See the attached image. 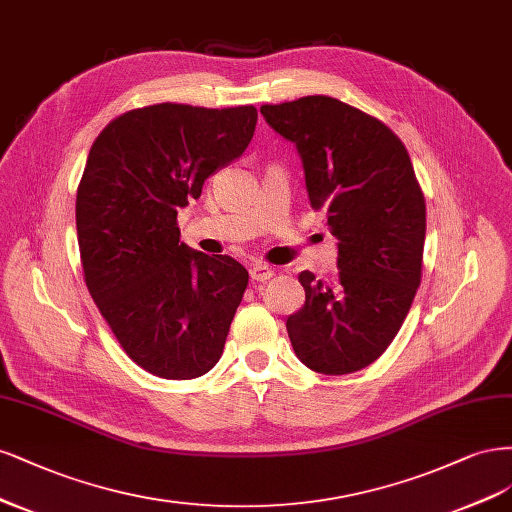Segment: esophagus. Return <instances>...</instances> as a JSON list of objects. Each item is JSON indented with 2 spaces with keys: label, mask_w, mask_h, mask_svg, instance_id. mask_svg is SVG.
<instances>
[{
  "label": "esophagus",
  "mask_w": 512,
  "mask_h": 512,
  "mask_svg": "<svg viewBox=\"0 0 512 512\" xmlns=\"http://www.w3.org/2000/svg\"><path fill=\"white\" fill-rule=\"evenodd\" d=\"M272 276H274V268L268 266V263H255L251 268V278L257 280V283H266V280Z\"/></svg>",
  "instance_id": "1"
}]
</instances>
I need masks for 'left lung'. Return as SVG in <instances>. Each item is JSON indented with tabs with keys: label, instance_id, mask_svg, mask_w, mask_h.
Segmentation results:
<instances>
[{
	"label": "left lung",
	"instance_id": "left-lung-1",
	"mask_svg": "<svg viewBox=\"0 0 512 512\" xmlns=\"http://www.w3.org/2000/svg\"><path fill=\"white\" fill-rule=\"evenodd\" d=\"M298 148L310 206L338 240L329 283L302 272L304 306L287 319L293 351L321 374H351L385 353L421 285L425 197L406 146L370 114L327 95L261 106Z\"/></svg>",
	"mask_w": 512,
	"mask_h": 512
}]
</instances>
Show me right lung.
I'll return each mask as SVG.
<instances>
[{
	"label": "right lung",
	"mask_w": 512,
	"mask_h": 512,
	"mask_svg": "<svg viewBox=\"0 0 512 512\" xmlns=\"http://www.w3.org/2000/svg\"><path fill=\"white\" fill-rule=\"evenodd\" d=\"M255 125V106L166 102L121 114L89 151L76 193L85 283L123 351L155 376L189 381L223 355L249 272L180 242L176 214Z\"/></svg>",
	"instance_id": "add662e5"
}]
</instances>
